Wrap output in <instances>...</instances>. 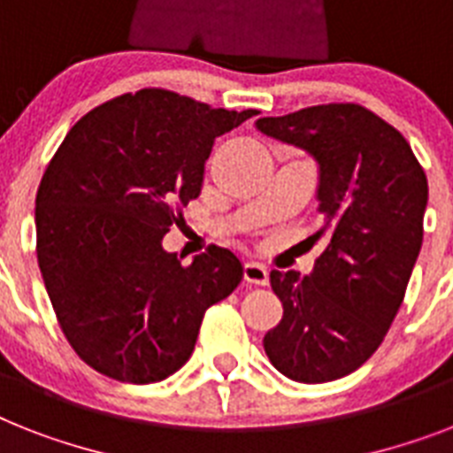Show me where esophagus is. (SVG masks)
<instances>
[{
	"mask_svg": "<svg viewBox=\"0 0 453 453\" xmlns=\"http://www.w3.org/2000/svg\"><path fill=\"white\" fill-rule=\"evenodd\" d=\"M244 281L256 286H267L270 281V272L265 270L260 263H246L244 265Z\"/></svg>",
	"mask_w": 453,
	"mask_h": 453,
	"instance_id": "1",
	"label": "esophagus"
}]
</instances>
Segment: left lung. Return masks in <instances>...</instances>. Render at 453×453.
I'll return each mask as SVG.
<instances>
[{
	"label": "left lung",
	"instance_id": "left-lung-1",
	"mask_svg": "<svg viewBox=\"0 0 453 453\" xmlns=\"http://www.w3.org/2000/svg\"><path fill=\"white\" fill-rule=\"evenodd\" d=\"M256 127L314 157L323 216L314 237L328 234L311 274L270 272L284 316L265 334V354L300 384L340 380L380 349L403 304L428 181L407 139L360 104L307 106Z\"/></svg>",
	"mask_w": 453,
	"mask_h": 453
}]
</instances>
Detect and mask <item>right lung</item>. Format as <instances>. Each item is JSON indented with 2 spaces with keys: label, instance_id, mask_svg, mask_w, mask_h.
<instances>
[{
  "label": "right lung",
  "instance_id": "add662e5",
  "mask_svg": "<svg viewBox=\"0 0 453 453\" xmlns=\"http://www.w3.org/2000/svg\"><path fill=\"white\" fill-rule=\"evenodd\" d=\"M256 113L146 88L88 111L55 150L36 190V258L62 333L97 372L167 380L204 311L239 286L233 251L181 265L163 237L200 195L216 137Z\"/></svg>",
  "mask_w": 453,
  "mask_h": 453
}]
</instances>
